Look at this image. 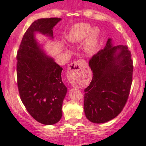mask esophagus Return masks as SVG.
<instances>
[{"label": "esophagus", "mask_w": 146, "mask_h": 146, "mask_svg": "<svg viewBox=\"0 0 146 146\" xmlns=\"http://www.w3.org/2000/svg\"><path fill=\"white\" fill-rule=\"evenodd\" d=\"M85 62L84 60H79L76 62H73L68 66L67 71H79L82 68V65Z\"/></svg>", "instance_id": "34e87169"}]
</instances>
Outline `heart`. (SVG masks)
<instances>
[{"label": "heart", "instance_id": "b5f03b06", "mask_svg": "<svg viewBox=\"0 0 146 146\" xmlns=\"http://www.w3.org/2000/svg\"><path fill=\"white\" fill-rule=\"evenodd\" d=\"M100 37V30L98 27L92 28L87 23H77L70 29L66 39L71 43L79 42L84 39L83 48L89 53L94 52L97 48Z\"/></svg>", "mask_w": 146, "mask_h": 146}]
</instances>
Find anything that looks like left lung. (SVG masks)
I'll return each mask as SVG.
<instances>
[{"instance_id": "8db88e82", "label": "left lung", "mask_w": 146, "mask_h": 146, "mask_svg": "<svg viewBox=\"0 0 146 146\" xmlns=\"http://www.w3.org/2000/svg\"><path fill=\"white\" fill-rule=\"evenodd\" d=\"M89 64L93 77L84 89V113L91 122L103 123L116 117L127 102L133 68L131 52L109 38Z\"/></svg>"}]
</instances>
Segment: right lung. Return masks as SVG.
Returning a JSON list of instances; mask_svg holds the SVG:
<instances>
[{"mask_svg":"<svg viewBox=\"0 0 146 146\" xmlns=\"http://www.w3.org/2000/svg\"><path fill=\"white\" fill-rule=\"evenodd\" d=\"M61 20L41 18L33 22L25 33L17 54L21 99L32 117L44 125H53L61 119L67 88L62 79V67L46 54L36 35L52 40L53 27Z\"/></svg>","mask_w":146,"mask_h":146,"instance_id":"add662e5","label":"right lung"}]
</instances>
